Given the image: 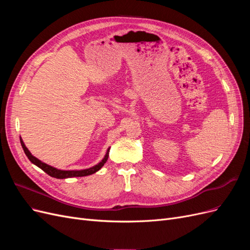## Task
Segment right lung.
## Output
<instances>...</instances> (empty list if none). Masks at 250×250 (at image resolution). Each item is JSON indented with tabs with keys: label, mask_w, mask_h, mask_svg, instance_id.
<instances>
[{
	"label": "right lung",
	"mask_w": 250,
	"mask_h": 250,
	"mask_svg": "<svg viewBox=\"0 0 250 250\" xmlns=\"http://www.w3.org/2000/svg\"><path fill=\"white\" fill-rule=\"evenodd\" d=\"M21 145L22 149H24V152H25V154L27 155V157L30 160V162L33 163L34 165H36L37 167H40L42 171L46 172L48 175H50L52 177H55V178H60V179L69 178V177L87 176V175H90V174L96 173L97 171H99L103 167L104 164L106 163L107 158H108V151H109V149H108L107 150V153L105 154L103 160L99 164L96 165L95 167H92V168H89V169H85V170H80V171H63V170H58L56 168H53V167H51V166L41 162L40 160H37L36 157H34L31 153H30V151L27 149V147L25 146V144H24V142L21 141Z\"/></svg>",
	"instance_id": "1"
}]
</instances>
